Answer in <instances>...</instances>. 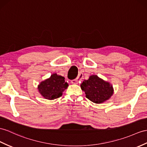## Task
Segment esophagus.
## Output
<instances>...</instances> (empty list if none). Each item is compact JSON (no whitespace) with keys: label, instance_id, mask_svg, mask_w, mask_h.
<instances>
[{"label":"esophagus","instance_id":"34e87169","mask_svg":"<svg viewBox=\"0 0 147 147\" xmlns=\"http://www.w3.org/2000/svg\"><path fill=\"white\" fill-rule=\"evenodd\" d=\"M82 76L81 74H79L76 79L72 80L71 81V83L72 84H78L82 80Z\"/></svg>","mask_w":147,"mask_h":147}]
</instances>
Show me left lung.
Masks as SVG:
<instances>
[{
  "label": "left lung",
  "instance_id": "obj_1",
  "mask_svg": "<svg viewBox=\"0 0 147 147\" xmlns=\"http://www.w3.org/2000/svg\"><path fill=\"white\" fill-rule=\"evenodd\" d=\"M86 97L92 102L102 103L108 100L113 94V88L110 82L103 80L96 75H92L80 85Z\"/></svg>",
  "mask_w": 147,
  "mask_h": 147
}]
</instances>
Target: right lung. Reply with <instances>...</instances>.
Masks as SVG:
<instances>
[{"mask_svg": "<svg viewBox=\"0 0 147 147\" xmlns=\"http://www.w3.org/2000/svg\"><path fill=\"white\" fill-rule=\"evenodd\" d=\"M68 86L69 84L65 82V78L55 73L49 78L42 81L37 88L43 97L52 100L61 96Z\"/></svg>", "mask_w": 147, "mask_h": 147, "instance_id": "1", "label": "right lung"}]
</instances>
